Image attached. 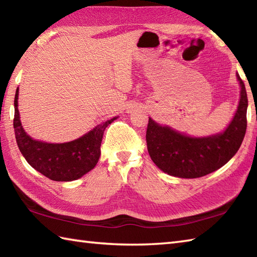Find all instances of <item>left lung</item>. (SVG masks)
I'll list each match as a JSON object with an SVG mask.
<instances>
[{
  "mask_svg": "<svg viewBox=\"0 0 257 257\" xmlns=\"http://www.w3.org/2000/svg\"><path fill=\"white\" fill-rule=\"evenodd\" d=\"M236 76L241 97L233 119L222 134L190 138L169 127L159 126L149 118L146 135L148 152L159 169L172 176L197 178L220 169L237 152L246 133L247 95L240 75Z\"/></svg>",
  "mask_w": 257,
  "mask_h": 257,
  "instance_id": "1",
  "label": "left lung"
}]
</instances>
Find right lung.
I'll use <instances>...</instances> for the list:
<instances>
[{"mask_svg": "<svg viewBox=\"0 0 257 257\" xmlns=\"http://www.w3.org/2000/svg\"><path fill=\"white\" fill-rule=\"evenodd\" d=\"M17 98L19 87L16 89L14 99V131L20 151L32 168L57 182L77 180L94 169L100 156V143L104 130L117 117L98 124L74 141L56 145L46 143L33 140L22 128Z\"/></svg>", "mask_w": 257, "mask_h": 257, "instance_id": "add662e5", "label": "right lung"}]
</instances>
